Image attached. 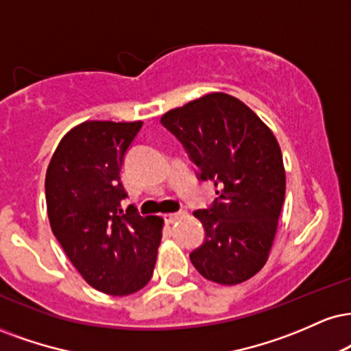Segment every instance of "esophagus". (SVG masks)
I'll use <instances>...</instances> for the list:
<instances>
[{"mask_svg": "<svg viewBox=\"0 0 351 351\" xmlns=\"http://www.w3.org/2000/svg\"><path fill=\"white\" fill-rule=\"evenodd\" d=\"M184 216V213H170V214H165V222L167 223H173L175 221H178Z\"/></svg>", "mask_w": 351, "mask_h": 351, "instance_id": "1", "label": "esophagus"}]
</instances>
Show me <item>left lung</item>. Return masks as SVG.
Segmentation results:
<instances>
[{
  "instance_id": "1",
  "label": "left lung",
  "mask_w": 351,
  "mask_h": 351,
  "mask_svg": "<svg viewBox=\"0 0 351 351\" xmlns=\"http://www.w3.org/2000/svg\"><path fill=\"white\" fill-rule=\"evenodd\" d=\"M160 122L183 143L197 178L214 181L217 197L194 210L204 226L201 247L189 253L206 280L239 285L267 263L286 193L280 143L247 104L209 93L165 112Z\"/></svg>"
}]
</instances>
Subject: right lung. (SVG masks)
I'll use <instances>...</instances> for the list:
<instances>
[{"label": "right lung", "instance_id": "obj_1", "mask_svg": "<svg viewBox=\"0 0 351 351\" xmlns=\"http://www.w3.org/2000/svg\"><path fill=\"white\" fill-rule=\"evenodd\" d=\"M142 121H86L65 134L45 175L50 227L88 285L112 296L141 291L154 274L163 219L122 214L125 152Z\"/></svg>", "mask_w": 351, "mask_h": 351}]
</instances>
